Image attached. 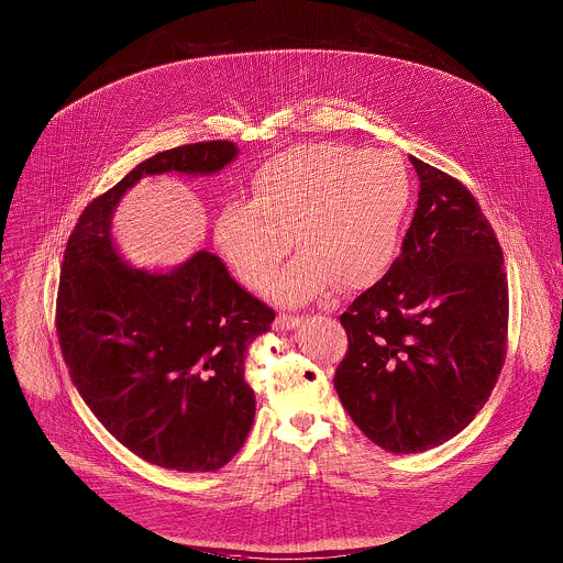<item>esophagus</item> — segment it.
<instances>
[{"label":"esophagus","instance_id":"1","mask_svg":"<svg viewBox=\"0 0 563 563\" xmlns=\"http://www.w3.org/2000/svg\"><path fill=\"white\" fill-rule=\"evenodd\" d=\"M300 322H302V318H298V316H278L276 318V322H274V327H276V331H291V329H296V327H300Z\"/></svg>","mask_w":563,"mask_h":563}]
</instances>
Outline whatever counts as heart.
I'll return each mask as SVG.
<instances>
[{
	"label": "heart",
	"mask_w": 563,
	"mask_h": 563,
	"mask_svg": "<svg viewBox=\"0 0 563 563\" xmlns=\"http://www.w3.org/2000/svg\"><path fill=\"white\" fill-rule=\"evenodd\" d=\"M250 191V202L218 213L216 245L245 287L263 291L296 236L302 254L274 291L300 305L338 283L365 289L385 276L400 250L413 180L394 152L322 141L267 158Z\"/></svg>",
	"instance_id": "1"
}]
</instances>
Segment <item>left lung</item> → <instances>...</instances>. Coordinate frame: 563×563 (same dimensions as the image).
<instances>
[{
	"mask_svg": "<svg viewBox=\"0 0 563 563\" xmlns=\"http://www.w3.org/2000/svg\"><path fill=\"white\" fill-rule=\"evenodd\" d=\"M418 209L389 272L345 313L339 400L376 446H442L487 402L507 354L500 243L456 178L411 156Z\"/></svg>",
	"mask_w": 563,
	"mask_h": 563,
	"instance_id": "8db88e82",
	"label": "left lung"
}]
</instances>
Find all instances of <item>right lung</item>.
Segmentation results:
<instances>
[{"instance_id": "obj_1", "label": "right lung", "mask_w": 563, "mask_h": 563, "mask_svg": "<svg viewBox=\"0 0 563 563\" xmlns=\"http://www.w3.org/2000/svg\"><path fill=\"white\" fill-rule=\"evenodd\" d=\"M236 154L205 141L139 163L82 211L63 256L56 331L71 380L119 444L167 470L213 472L243 446L256 409L245 354L274 311L209 250L169 272L130 267L111 222L143 176H211Z\"/></svg>"}]
</instances>
